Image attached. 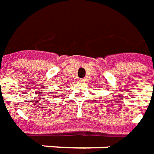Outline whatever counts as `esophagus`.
Masks as SVG:
<instances>
[{"instance_id": "1", "label": "esophagus", "mask_w": 154, "mask_h": 154, "mask_svg": "<svg viewBox=\"0 0 154 154\" xmlns=\"http://www.w3.org/2000/svg\"><path fill=\"white\" fill-rule=\"evenodd\" d=\"M78 81H79L80 82H84L86 81V79H84V78H81V79H79Z\"/></svg>"}]
</instances>
